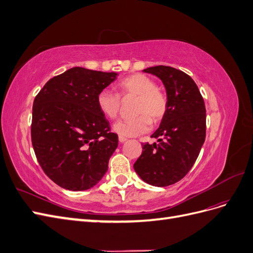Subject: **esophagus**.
Instances as JSON below:
<instances>
[{"instance_id":"esophagus-1","label":"esophagus","mask_w":253,"mask_h":253,"mask_svg":"<svg viewBox=\"0 0 253 253\" xmlns=\"http://www.w3.org/2000/svg\"><path fill=\"white\" fill-rule=\"evenodd\" d=\"M119 141L122 143V142H125V141H126V137H122V136H119Z\"/></svg>"}]
</instances>
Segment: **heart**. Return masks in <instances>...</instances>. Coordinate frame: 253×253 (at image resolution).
Instances as JSON below:
<instances>
[{"label": "heart", "instance_id": "b5f03b06", "mask_svg": "<svg viewBox=\"0 0 253 253\" xmlns=\"http://www.w3.org/2000/svg\"><path fill=\"white\" fill-rule=\"evenodd\" d=\"M124 97H137L135 104L136 117L120 120L113 126V131L122 137H136L149 132L152 121L163 119L168 108V99L162 90L157 88L156 82L143 74H134L121 80L118 84ZM98 108L104 116L115 119L120 112L121 100L117 93L110 89H102L97 96Z\"/></svg>", "mask_w": 253, "mask_h": 253}]
</instances>
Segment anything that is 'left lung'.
<instances>
[{"instance_id": "left-lung-1", "label": "left lung", "mask_w": 253, "mask_h": 253, "mask_svg": "<svg viewBox=\"0 0 253 253\" xmlns=\"http://www.w3.org/2000/svg\"><path fill=\"white\" fill-rule=\"evenodd\" d=\"M163 81L168 108L152 134L158 143H142L134 170L149 185L167 187L185 177L193 167L206 138V108L196 83L189 75L170 66L143 70Z\"/></svg>"}]
</instances>
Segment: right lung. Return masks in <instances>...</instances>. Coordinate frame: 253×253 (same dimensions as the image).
Segmentation results:
<instances>
[{"label": "right lung", "mask_w": 253, "mask_h": 253, "mask_svg": "<svg viewBox=\"0 0 253 253\" xmlns=\"http://www.w3.org/2000/svg\"><path fill=\"white\" fill-rule=\"evenodd\" d=\"M117 73L76 66L51 78L35 98L32 142L43 171L61 188H93L109 169L118 136L97 104Z\"/></svg>", "instance_id": "obj_1"}]
</instances>
